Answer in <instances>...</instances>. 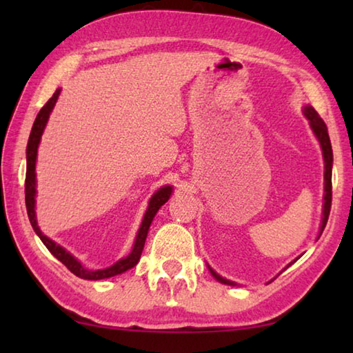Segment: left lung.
<instances>
[{"label":"left lung","instance_id":"8db88e82","mask_svg":"<svg viewBox=\"0 0 353 353\" xmlns=\"http://www.w3.org/2000/svg\"><path fill=\"white\" fill-rule=\"evenodd\" d=\"M303 113H305V117L308 118L310 126H312V130L314 132L316 139H318L319 143H321L322 157H324V163H325L324 165L325 166V171H324V181H325L324 191H325V194H324V208H322V221H321V229H319V236H321L322 232H324V229H325V224H327V221H328V214H330V207H332V165H333V151H332L330 137H328V132H327V126H325V123L322 121V118L319 117V113L316 112L312 105L303 107ZM294 261H292V263H294ZM288 266H286V268H288ZM208 270H210L212 276L216 279V280H219L221 283L235 285L234 282H230V280H225V279L221 277L219 274H216V272L212 270V268H208Z\"/></svg>","mask_w":353,"mask_h":353}]
</instances>
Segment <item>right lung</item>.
<instances>
[{
    "instance_id": "obj_1",
    "label": "right lung",
    "mask_w": 353,
    "mask_h": 353,
    "mask_svg": "<svg viewBox=\"0 0 353 353\" xmlns=\"http://www.w3.org/2000/svg\"><path fill=\"white\" fill-rule=\"evenodd\" d=\"M61 94V88H57L54 94L50 98V101L41 107L37 118H35L34 126L31 130V135H29L28 140V148H26V181H25V194H26V210H28V216L29 221H31L32 229L35 230V234L39 235L41 243L45 244L46 249L56 256L59 261H62L68 270L74 274V276L81 277V279H87V280H101V279H109L113 276H118V274L126 272L130 268H134L137 263H139L143 248H145V241L148 236V230L149 225H151L152 219L155 216V213L159 212V208L162 207L166 201L170 199V196L172 193V187L166 185V187L160 188L157 193H155L151 201H149V207L145 213V218L141 221V225L139 229V234H137L132 252H130L128 256L118 260L117 263H113L110 268H105V270H98V271H92L87 270L81 265V261H77L73 255L67 252L62 246H59L52 240H50L46 235L41 234V230L37 225V218H35V160H37V149H39V143L41 139V134H43V129L48 123V118H50L51 110L54 109V104Z\"/></svg>"
}]
</instances>
